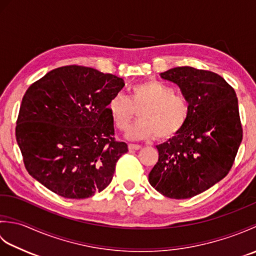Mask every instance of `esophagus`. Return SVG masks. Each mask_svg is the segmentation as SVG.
<instances>
[{
  "mask_svg": "<svg viewBox=\"0 0 256 256\" xmlns=\"http://www.w3.org/2000/svg\"><path fill=\"white\" fill-rule=\"evenodd\" d=\"M142 148V146L138 144H128V150H138Z\"/></svg>",
  "mask_w": 256,
  "mask_h": 256,
  "instance_id": "esophagus-1",
  "label": "esophagus"
}]
</instances>
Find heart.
Segmentation results:
<instances>
[{
    "instance_id": "1",
    "label": "heart",
    "mask_w": 256,
    "mask_h": 256,
    "mask_svg": "<svg viewBox=\"0 0 256 256\" xmlns=\"http://www.w3.org/2000/svg\"><path fill=\"white\" fill-rule=\"evenodd\" d=\"M140 112V121L128 130L131 140H168L186 124L190 108L187 99L176 94L172 86L156 79H148L130 89V99L116 94L108 101L106 111L118 131H125Z\"/></svg>"
}]
</instances>
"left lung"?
Returning <instances> with one entry per match:
<instances>
[{
  "instance_id": "8db88e82",
  "label": "left lung",
  "mask_w": 256,
  "mask_h": 256,
  "mask_svg": "<svg viewBox=\"0 0 256 256\" xmlns=\"http://www.w3.org/2000/svg\"><path fill=\"white\" fill-rule=\"evenodd\" d=\"M160 77L180 88L190 112L182 131L156 146L158 162L148 182L165 197L192 198L231 170L243 133L238 98L221 76L208 70L176 67Z\"/></svg>"
}]
</instances>
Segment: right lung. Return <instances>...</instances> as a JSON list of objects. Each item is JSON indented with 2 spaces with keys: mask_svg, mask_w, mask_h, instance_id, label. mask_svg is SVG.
Wrapping results in <instances>:
<instances>
[{
  "mask_svg": "<svg viewBox=\"0 0 256 256\" xmlns=\"http://www.w3.org/2000/svg\"><path fill=\"white\" fill-rule=\"evenodd\" d=\"M124 80L82 66L46 74L23 96L16 140L25 168L62 197L84 199L110 184L128 145L114 140L106 111Z\"/></svg>",
  "mask_w": 256,
  "mask_h": 256,
  "instance_id": "right-lung-1",
  "label": "right lung"
}]
</instances>
